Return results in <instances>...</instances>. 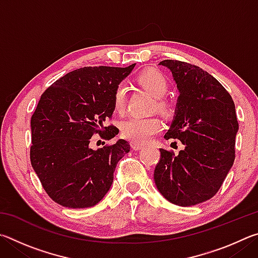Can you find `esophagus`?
Masks as SVG:
<instances>
[{"label": "esophagus", "instance_id": "34e87169", "mask_svg": "<svg viewBox=\"0 0 258 258\" xmlns=\"http://www.w3.org/2000/svg\"><path fill=\"white\" fill-rule=\"evenodd\" d=\"M131 148H132V149L134 150V151H139V150H141V149H143V148H145V146L143 145H140V143H131Z\"/></svg>", "mask_w": 258, "mask_h": 258}]
</instances>
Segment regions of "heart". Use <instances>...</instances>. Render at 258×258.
<instances>
[{"label": "heart", "instance_id": "obj_1", "mask_svg": "<svg viewBox=\"0 0 258 258\" xmlns=\"http://www.w3.org/2000/svg\"><path fill=\"white\" fill-rule=\"evenodd\" d=\"M138 83L154 95L156 99L163 98L167 93L168 84L166 78L154 69H148L138 76ZM127 86L124 83L116 87L113 95V106L117 111H123L126 104ZM160 110H165L167 106L164 101L157 102ZM161 130V121L157 117H137L132 116L120 123L121 135L134 143H146Z\"/></svg>", "mask_w": 258, "mask_h": 258}]
</instances>
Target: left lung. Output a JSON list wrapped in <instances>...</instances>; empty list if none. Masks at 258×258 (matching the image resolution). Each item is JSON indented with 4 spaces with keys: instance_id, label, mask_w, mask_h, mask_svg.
<instances>
[{
    "instance_id": "1",
    "label": "left lung",
    "mask_w": 258,
    "mask_h": 258,
    "mask_svg": "<svg viewBox=\"0 0 258 258\" xmlns=\"http://www.w3.org/2000/svg\"><path fill=\"white\" fill-rule=\"evenodd\" d=\"M178 90L175 115L165 139L180 140L178 155L160 149L154 173L158 191L177 206H195L216 195L234 161L238 120L221 83L195 64L164 60Z\"/></svg>"
}]
</instances>
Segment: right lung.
<instances>
[{
    "mask_svg": "<svg viewBox=\"0 0 258 258\" xmlns=\"http://www.w3.org/2000/svg\"><path fill=\"white\" fill-rule=\"evenodd\" d=\"M134 67L76 69L42 94L30 120V163L46 194L61 206L92 207L110 189L116 165L131 147L119 139L93 150L90 141L95 133L107 139L118 134L115 126L103 124L115 110L116 87Z\"/></svg>",
    "mask_w": 258,
    "mask_h": 258,
    "instance_id": "1",
    "label": "right lung"
}]
</instances>
